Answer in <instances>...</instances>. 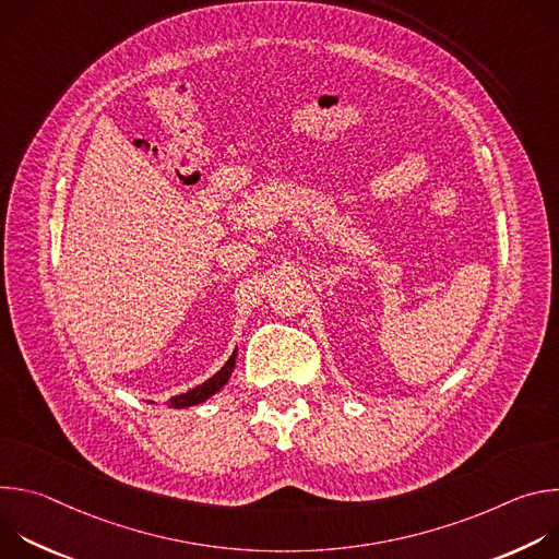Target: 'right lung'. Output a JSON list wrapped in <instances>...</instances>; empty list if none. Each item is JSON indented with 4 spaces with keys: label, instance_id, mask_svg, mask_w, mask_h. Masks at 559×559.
Instances as JSON below:
<instances>
[{
    "label": "right lung",
    "instance_id": "add662e5",
    "mask_svg": "<svg viewBox=\"0 0 559 559\" xmlns=\"http://www.w3.org/2000/svg\"><path fill=\"white\" fill-rule=\"evenodd\" d=\"M236 352H238V349L231 352V356L227 358V362H225L212 378H207L203 384H199V386H194V389H190V391H186V393L173 395L166 405L173 407V409H186V407H194V405H201V403L210 401V397H212L216 391H221V389L225 386V382L229 380V376H231V371H234V365H236Z\"/></svg>",
    "mask_w": 559,
    "mask_h": 559
}]
</instances>
